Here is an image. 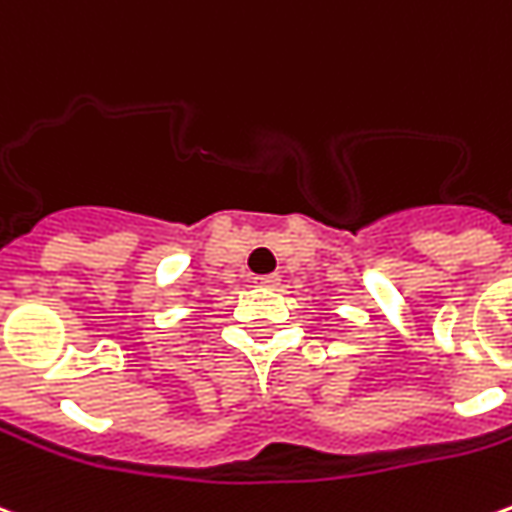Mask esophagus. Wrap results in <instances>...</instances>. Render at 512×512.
<instances>
[{
	"instance_id": "obj_1",
	"label": "esophagus",
	"mask_w": 512,
	"mask_h": 512,
	"mask_svg": "<svg viewBox=\"0 0 512 512\" xmlns=\"http://www.w3.org/2000/svg\"><path fill=\"white\" fill-rule=\"evenodd\" d=\"M257 285H266V288H277L280 285V274H263V277H255Z\"/></svg>"
}]
</instances>
